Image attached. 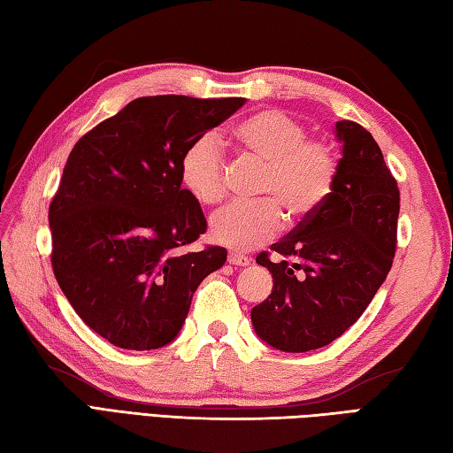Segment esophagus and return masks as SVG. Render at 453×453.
I'll list each match as a JSON object with an SVG mask.
<instances>
[{
    "mask_svg": "<svg viewBox=\"0 0 453 453\" xmlns=\"http://www.w3.org/2000/svg\"><path fill=\"white\" fill-rule=\"evenodd\" d=\"M227 263L234 265V266H249V265H251V258L245 257V255H239V253H229Z\"/></svg>",
    "mask_w": 453,
    "mask_h": 453,
    "instance_id": "1",
    "label": "esophagus"
}]
</instances>
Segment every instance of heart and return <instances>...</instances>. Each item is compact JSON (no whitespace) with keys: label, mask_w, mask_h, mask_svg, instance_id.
Wrapping results in <instances>:
<instances>
[{"label":"heart","mask_w":453,"mask_h":453,"mask_svg":"<svg viewBox=\"0 0 453 453\" xmlns=\"http://www.w3.org/2000/svg\"><path fill=\"white\" fill-rule=\"evenodd\" d=\"M237 148L265 163L257 202H235L211 218L210 239L234 251H251L276 237L284 212L297 221L319 210L331 196L339 173L336 153L323 140H307L290 114L258 111L232 130ZM180 185L196 202L214 206L224 198V157L218 140L204 134L192 140L179 163Z\"/></svg>","instance_id":"b5f03b06"}]
</instances>
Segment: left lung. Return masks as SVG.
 Here are the masks:
<instances>
[{
  "label": "left lung",
  "mask_w": 453,
  "mask_h": 453,
  "mask_svg": "<svg viewBox=\"0 0 453 453\" xmlns=\"http://www.w3.org/2000/svg\"><path fill=\"white\" fill-rule=\"evenodd\" d=\"M342 157L331 196L271 249L286 257L257 263L273 292L253 307L258 339L282 352L331 344L352 326L388 278L397 247L399 188L372 134L352 120L334 124Z\"/></svg>",
  "instance_id": "8db88e82"
}]
</instances>
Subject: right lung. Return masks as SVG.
<instances>
[{
  "label": "right lung",
  "instance_id": "obj_1",
  "mask_svg": "<svg viewBox=\"0 0 453 453\" xmlns=\"http://www.w3.org/2000/svg\"><path fill=\"white\" fill-rule=\"evenodd\" d=\"M243 103L134 99L67 157L48 210L54 276L83 323L119 349L175 341L198 284L224 266V247L175 255L206 232L200 204L180 188L179 163L192 140Z\"/></svg>",
  "mask_w": 453,
  "mask_h": 453
}]
</instances>
